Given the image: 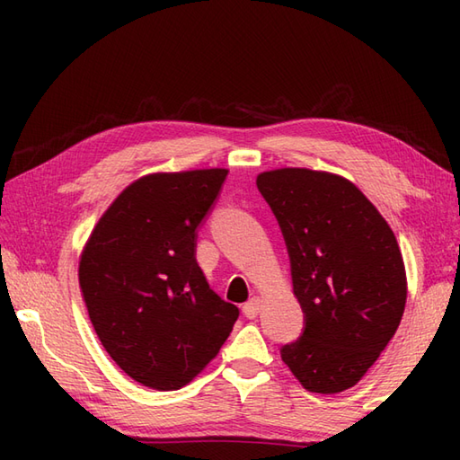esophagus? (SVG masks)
<instances>
[{"label":"esophagus","mask_w":460,"mask_h":460,"mask_svg":"<svg viewBox=\"0 0 460 460\" xmlns=\"http://www.w3.org/2000/svg\"><path fill=\"white\" fill-rule=\"evenodd\" d=\"M259 310H261V298L257 296H252L251 300L245 302V305H243V314L247 318H255L259 314Z\"/></svg>","instance_id":"obj_1"}]
</instances>
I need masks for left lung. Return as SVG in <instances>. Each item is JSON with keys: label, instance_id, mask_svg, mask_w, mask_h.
I'll use <instances>...</instances> for the list:
<instances>
[{"label": "left lung", "instance_id": "8db88e82", "mask_svg": "<svg viewBox=\"0 0 460 460\" xmlns=\"http://www.w3.org/2000/svg\"><path fill=\"white\" fill-rule=\"evenodd\" d=\"M257 188L285 237L305 312L300 338L280 358L308 392H344L374 366L403 316L407 280L394 231L334 173L265 172Z\"/></svg>", "mask_w": 460, "mask_h": 460}]
</instances>
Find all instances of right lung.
Listing matches in <instances>:
<instances>
[{"label":"right lung","instance_id":"obj_1","mask_svg":"<svg viewBox=\"0 0 460 460\" xmlns=\"http://www.w3.org/2000/svg\"><path fill=\"white\" fill-rule=\"evenodd\" d=\"M225 180L219 168L146 175L114 199L83 251L79 282L96 336L126 374L158 392L190 384L239 318L195 259Z\"/></svg>","mask_w":460,"mask_h":460}]
</instances>
